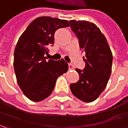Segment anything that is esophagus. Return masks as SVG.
<instances>
[{
    "instance_id": "esophagus-1",
    "label": "esophagus",
    "mask_w": 128,
    "mask_h": 128,
    "mask_svg": "<svg viewBox=\"0 0 128 128\" xmlns=\"http://www.w3.org/2000/svg\"><path fill=\"white\" fill-rule=\"evenodd\" d=\"M69 70H74V66L72 65V64H69Z\"/></svg>"
}]
</instances>
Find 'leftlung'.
Wrapping results in <instances>:
<instances>
[{"label": "left lung", "mask_w": 128, "mask_h": 128, "mask_svg": "<svg viewBox=\"0 0 128 128\" xmlns=\"http://www.w3.org/2000/svg\"><path fill=\"white\" fill-rule=\"evenodd\" d=\"M70 27L85 52L84 70L76 69L80 80L70 84L76 98L85 102L97 100L108 84L112 71V54L106 38L97 26L86 20H70Z\"/></svg>", "instance_id": "1"}]
</instances>
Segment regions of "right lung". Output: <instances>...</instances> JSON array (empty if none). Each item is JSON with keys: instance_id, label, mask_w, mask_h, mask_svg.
Masks as SVG:
<instances>
[{"instance_id": "right-lung-1", "label": "right lung", "mask_w": 128, "mask_h": 128, "mask_svg": "<svg viewBox=\"0 0 128 128\" xmlns=\"http://www.w3.org/2000/svg\"><path fill=\"white\" fill-rule=\"evenodd\" d=\"M70 26L66 20L42 16L34 20L20 36L14 51L17 82L24 95L33 102L47 98L56 81L68 70L64 59L46 60L48 46L54 44L56 31Z\"/></svg>"}]
</instances>
